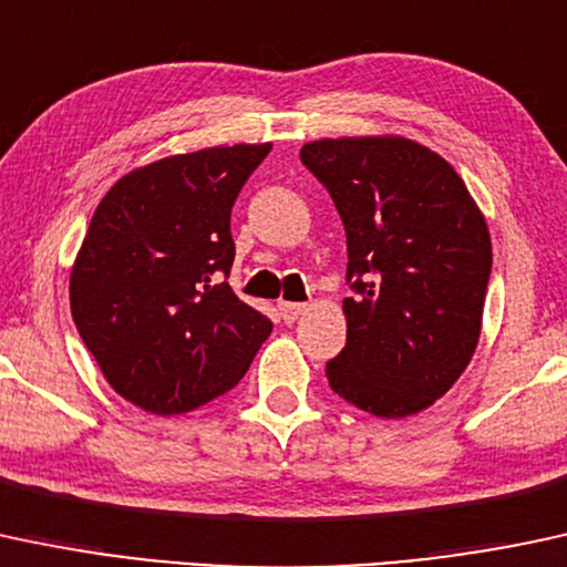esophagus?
<instances>
[{
	"label": "esophagus",
	"mask_w": 567,
	"mask_h": 567,
	"mask_svg": "<svg viewBox=\"0 0 567 567\" xmlns=\"http://www.w3.org/2000/svg\"><path fill=\"white\" fill-rule=\"evenodd\" d=\"M278 310H281V318L284 323H295L297 318L305 313V302H289V300H281L278 302Z\"/></svg>",
	"instance_id": "obj_1"
}]
</instances>
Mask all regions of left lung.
Returning <instances> with one entry per match:
<instances>
[{"mask_svg": "<svg viewBox=\"0 0 567 567\" xmlns=\"http://www.w3.org/2000/svg\"><path fill=\"white\" fill-rule=\"evenodd\" d=\"M300 161L348 238V337L327 361L329 385L378 417L415 415L453 388L480 340L485 216L453 165L410 138H323Z\"/></svg>", "mask_w": 567, "mask_h": 567, "instance_id": "8db88e82", "label": "left lung"}]
</instances>
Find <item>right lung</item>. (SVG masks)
Wrapping results in <instances>:
<instances>
[{"label":"right lung","instance_id":"right-lung-1","mask_svg":"<svg viewBox=\"0 0 567 567\" xmlns=\"http://www.w3.org/2000/svg\"><path fill=\"white\" fill-rule=\"evenodd\" d=\"M270 144L165 157L123 176L95 208L69 300L110 385L155 415H182L238 383L270 318L227 284L235 198Z\"/></svg>","mask_w":567,"mask_h":567}]
</instances>
